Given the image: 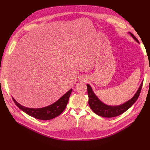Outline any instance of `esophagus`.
Here are the masks:
<instances>
[{
    "label": "esophagus",
    "instance_id": "esophagus-1",
    "mask_svg": "<svg viewBox=\"0 0 150 150\" xmlns=\"http://www.w3.org/2000/svg\"><path fill=\"white\" fill-rule=\"evenodd\" d=\"M79 81H81V82H86V81H88V78H86L85 76H81L79 78Z\"/></svg>",
    "mask_w": 150,
    "mask_h": 150
}]
</instances>
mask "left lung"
<instances>
[{
	"label": "left lung",
	"instance_id": "obj_1",
	"mask_svg": "<svg viewBox=\"0 0 150 150\" xmlns=\"http://www.w3.org/2000/svg\"><path fill=\"white\" fill-rule=\"evenodd\" d=\"M128 34L132 37V38L134 40H135L136 41L139 43L138 40L133 34H131L129 32ZM143 82L141 83L137 93L134 94V96L131 98L129 100L127 101L123 104H120V105L117 106L108 105V104L104 103L98 98L96 95L95 94L92 88L91 87V86L89 84H88L87 87L88 94L89 97V105L91 109L96 115L104 117H112L119 116L122 114L123 112H125L126 110H128V109L136 102V101L137 100L139 96L141 89L142 88Z\"/></svg>",
	"mask_w": 150,
	"mask_h": 150
}]
</instances>
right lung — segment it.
Returning <instances> with one entry per match:
<instances>
[{"label":"right lung","instance_id":"add662e5","mask_svg":"<svg viewBox=\"0 0 150 150\" xmlns=\"http://www.w3.org/2000/svg\"><path fill=\"white\" fill-rule=\"evenodd\" d=\"M72 89L68 91L67 93H66L55 103L41 108H27L17 102L13 97L12 99L13 102L16 104V106L21 109L22 111L25 112L26 114L38 120H49L58 116L65 110Z\"/></svg>","mask_w":150,"mask_h":150}]
</instances>
